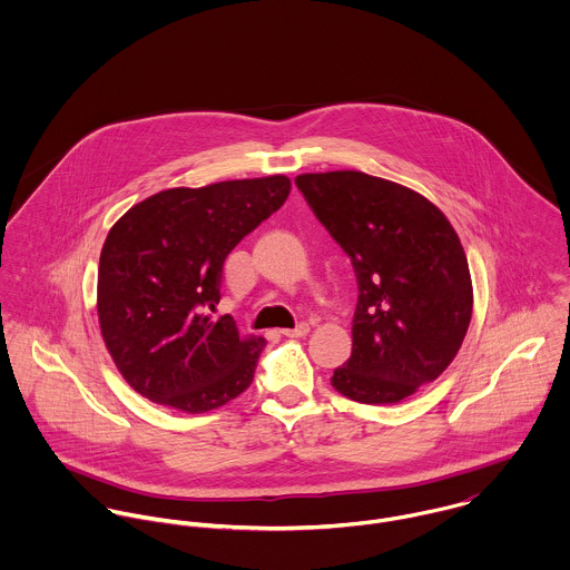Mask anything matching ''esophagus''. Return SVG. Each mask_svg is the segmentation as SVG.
Listing matches in <instances>:
<instances>
[{
    "mask_svg": "<svg viewBox=\"0 0 570 570\" xmlns=\"http://www.w3.org/2000/svg\"><path fill=\"white\" fill-rule=\"evenodd\" d=\"M285 337H305L309 333V325L307 323H301L296 328H283L281 331Z\"/></svg>",
    "mask_w": 570,
    "mask_h": 570,
    "instance_id": "1",
    "label": "esophagus"
}]
</instances>
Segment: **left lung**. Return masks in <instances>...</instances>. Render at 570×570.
Instances as JSON below:
<instances>
[{
  "mask_svg": "<svg viewBox=\"0 0 570 570\" xmlns=\"http://www.w3.org/2000/svg\"><path fill=\"white\" fill-rule=\"evenodd\" d=\"M294 181L357 278L353 351L331 386L360 404H397L450 366L472 321L459 235L432 202L382 177L328 170Z\"/></svg>",
  "mask_w": 570,
  "mask_h": 570,
  "instance_id": "left-lung-1",
  "label": "left lung"
}]
</instances>
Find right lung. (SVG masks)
<instances>
[{
  "mask_svg": "<svg viewBox=\"0 0 570 570\" xmlns=\"http://www.w3.org/2000/svg\"><path fill=\"white\" fill-rule=\"evenodd\" d=\"M285 175L168 188L127 210L98 263V323L118 371L142 397L199 414L239 397L263 337L215 321L224 261L276 213Z\"/></svg>",
  "mask_w": 570,
  "mask_h": 570,
  "instance_id": "1",
  "label": "right lung"
}]
</instances>
